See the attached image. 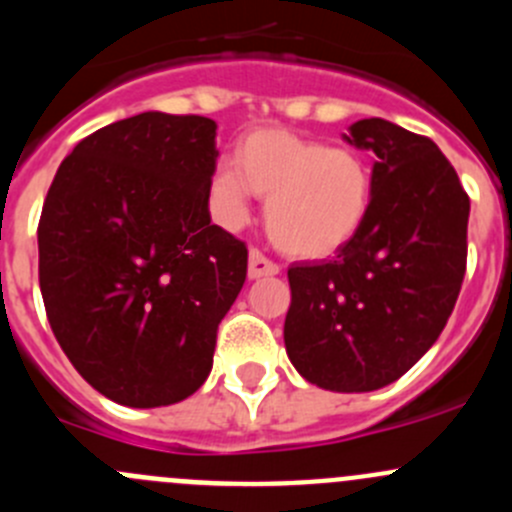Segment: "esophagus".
Returning <instances> with one entry per match:
<instances>
[{
	"instance_id": "esophagus-1",
	"label": "esophagus",
	"mask_w": 512,
	"mask_h": 512,
	"mask_svg": "<svg viewBox=\"0 0 512 512\" xmlns=\"http://www.w3.org/2000/svg\"><path fill=\"white\" fill-rule=\"evenodd\" d=\"M277 272H280V265H277V262H272L270 257H267L262 250L252 247V250H250V265H247V275H250V280L272 277V275H277Z\"/></svg>"
}]
</instances>
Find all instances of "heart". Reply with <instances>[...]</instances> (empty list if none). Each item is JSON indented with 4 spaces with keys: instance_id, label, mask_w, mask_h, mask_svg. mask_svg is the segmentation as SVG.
<instances>
[{
    "instance_id": "1",
    "label": "heart",
    "mask_w": 512,
    "mask_h": 512,
    "mask_svg": "<svg viewBox=\"0 0 512 512\" xmlns=\"http://www.w3.org/2000/svg\"><path fill=\"white\" fill-rule=\"evenodd\" d=\"M235 164L220 165L213 180L223 218L242 223L250 193L267 198V232L287 255H332L369 215L371 173L352 151L285 128H260L242 138Z\"/></svg>"
}]
</instances>
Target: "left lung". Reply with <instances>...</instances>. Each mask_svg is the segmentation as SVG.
Returning a JSON list of instances; mask_svg holds the SVG:
<instances>
[{"label": "left lung", "instance_id": "obj_1", "mask_svg": "<svg viewBox=\"0 0 512 512\" xmlns=\"http://www.w3.org/2000/svg\"><path fill=\"white\" fill-rule=\"evenodd\" d=\"M344 138L376 156L371 208L334 260L287 270L285 347L309 384L354 394L404 376L443 332L466 275L471 200L431 138L384 118Z\"/></svg>", "mask_w": 512, "mask_h": 512}]
</instances>
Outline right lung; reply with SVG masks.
Segmentation results:
<instances>
[{
    "label": "right lung",
    "mask_w": 512,
    "mask_h": 512,
    "mask_svg": "<svg viewBox=\"0 0 512 512\" xmlns=\"http://www.w3.org/2000/svg\"><path fill=\"white\" fill-rule=\"evenodd\" d=\"M215 128L146 111L76 143L39 218V287L74 369L116 404H178L213 369L247 247L210 223Z\"/></svg>",
    "instance_id": "add662e5"
}]
</instances>
